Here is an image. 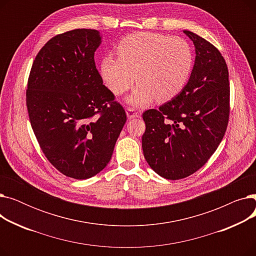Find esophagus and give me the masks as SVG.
Instances as JSON below:
<instances>
[{
  "mask_svg": "<svg viewBox=\"0 0 256 256\" xmlns=\"http://www.w3.org/2000/svg\"><path fill=\"white\" fill-rule=\"evenodd\" d=\"M126 116H128V119H132V118L140 117V113L135 112V109H132V108H128V109H126Z\"/></svg>",
  "mask_w": 256,
  "mask_h": 256,
  "instance_id": "obj_1",
  "label": "esophagus"
}]
</instances>
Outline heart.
Instances as JSON below:
<instances>
[{"label": "heart", "mask_w": 256, "mask_h": 256, "mask_svg": "<svg viewBox=\"0 0 256 256\" xmlns=\"http://www.w3.org/2000/svg\"><path fill=\"white\" fill-rule=\"evenodd\" d=\"M118 57L108 55L100 63V74L116 96L136 89L126 98L135 106L168 102L182 92L193 68V52L178 36L137 32L124 37L117 46Z\"/></svg>", "instance_id": "1"}]
</instances>
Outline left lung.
<instances>
[{
	"instance_id": "obj_1",
	"label": "left lung",
	"mask_w": 256,
	"mask_h": 256,
	"mask_svg": "<svg viewBox=\"0 0 256 256\" xmlns=\"http://www.w3.org/2000/svg\"><path fill=\"white\" fill-rule=\"evenodd\" d=\"M195 46V63L186 85L158 110L143 113L142 148L160 176L180 180L202 167L221 143L230 118V80L217 48L184 30Z\"/></svg>"
}]
</instances>
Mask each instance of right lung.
Returning <instances> with one entry per match:
<instances>
[{"label": "right lung", "mask_w": 256, "mask_h": 256, "mask_svg": "<svg viewBox=\"0 0 256 256\" xmlns=\"http://www.w3.org/2000/svg\"><path fill=\"white\" fill-rule=\"evenodd\" d=\"M98 30L76 29L50 39L33 62L26 108L50 164L64 176L87 180L110 162L126 111L102 84L94 62Z\"/></svg>", "instance_id": "add662e5"}]
</instances>
